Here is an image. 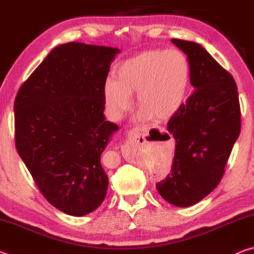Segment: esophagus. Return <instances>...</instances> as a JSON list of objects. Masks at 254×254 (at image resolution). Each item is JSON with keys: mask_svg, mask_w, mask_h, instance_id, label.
Returning <instances> with one entry per match:
<instances>
[{"mask_svg": "<svg viewBox=\"0 0 254 254\" xmlns=\"http://www.w3.org/2000/svg\"><path fill=\"white\" fill-rule=\"evenodd\" d=\"M145 128L141 127H133L127 132L126 144H141L145 142Z\"/></svg>", "mask_w": 254, "mask_h": 254, "instance_id": "esophagus-1", "label": "esophagus"}]
</instances>
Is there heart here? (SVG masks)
Here are the masks:
<instances>
[{"label": "heart", "mask_w": 254, "mask_h": 254, "mask_svg": "<svg viewBox=\"0 0 254 254\" xmlns=\"http://www.w3.org/2000/svg\"><path fill=\"white\" fill-rule=\"evenodd\" d=\"M115 77L104 86L112 117L120 118L130 109L131 94L136 93L141 117L163 122L175 117L186 100L189 63L179 50H149L122 63Z\"/></svg>", "instance_id": "obj_1"}]
</instances>
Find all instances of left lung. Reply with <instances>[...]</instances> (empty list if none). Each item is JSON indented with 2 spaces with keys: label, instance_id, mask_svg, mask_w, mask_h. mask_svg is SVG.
I'll return each mask as SVG.
<instances>
[{
  "label": "left lung",
  "instance_id": "obj_1",
  "mask_svg": "<svg viewBox=\"0 0 254 254\" xmlns=\"http://www.w3.org/2000/svg\"><path fill=\"white\" fill-rule=\"evenodd\" d=\"M171 41L187 55L195 91L167 124L175 157L170 174L156 187L169 204L187 207L220 184L241 131V109L229 71L196 42Z\"/></svg>",
  "mask_w": 254,
  "mask_h": 254
}]
</instances>
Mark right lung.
Segmentation results:
<instances>
[{"label": "right lung", "mask_w": 254, "mask_h": 254, "mask_svg": "<svg viewBox=\"0 0 254 254\" xmlns=\"http://www.w3.org/2000/svg\"><path fill=\"white\" fill-rule=\"evenodd\" d=\"M117 48L56 47L21 85L14 101L15 147L41 194L83 216L104 200L101 154L119 127L105 121L104 86Z\"/></svg>", "instance_id": "1"}]
</instances>
